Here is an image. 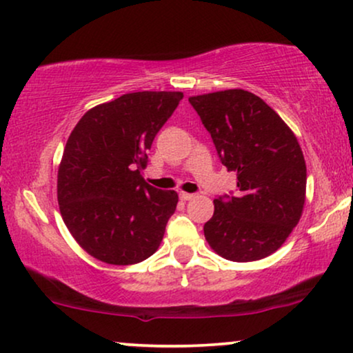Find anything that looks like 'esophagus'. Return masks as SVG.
I'll return each instance as SVG.
<instances>
[{"instance_id":"34e87169","label":"esophagus","mask_w":353,"mask_h":353,"mask_svg":"<svg viewBox=\"0 0 353 353\" xmlns=\"http://www.w3.org/2000/svg\"><path fill=\"white\" fill-rule=\"evenodd\" d=\"M179 195H181V199L185 200V201H187V200H192V199H194V196H195V194H187V192H181Z\"/></svg>"}]
</instances>
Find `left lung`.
<instances>
[{"instance_id":"left-lung-1","label":"left lung","mask_w":353,"mask_h":353,"mask_svg":"<svg viewBox=\"0 0 353 353\" xmlns=\"http://www.w3.org/2000/svg\"><path fill=\"white\" fill-rule=\"evenodd\" d=\"M189 103L221 163L237 172L236 194L214 199V213L203 225L206 241L225 260H261L283 245L302 216V148L278 112L250 92H214Z\"/></svg>"}]
</instances>
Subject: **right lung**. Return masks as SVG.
Listing matches in <instances>:
<instances>
[{
	"mask_svg": "<svg viewBox=\"0 0 353 353\" xmlns=\"http://www.w3.org/2000/svg\"><path fill=\"white\" fill-rule=\"evenodd\" d=\"M181 92L125 93L87 111L65 143L58 201L69 232L108 265H135L163 241L179 196L142 177L148 150Z\"/></svg>",
	"mask_w": 353,
	"mask_h": 353,
	"instance_id": "obj_1",
	"label": "right lung"
}]
</instances>
